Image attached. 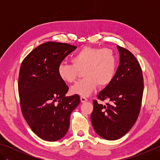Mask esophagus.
I'll list each match as a JSON object with an SVG mask.
<instances>
[{
    "label": "esophagus",
    "instance_id": "esophagus-1",
    "mask_svg": "<svg viewBox=\"0 0 160 160\" xmlns=\"http://www.w3.org/2000/svg\"><path fill=\"white\" fill-rule=\"evenodd\" d=\"M80 100H81V102H84L87 101V98H86L85 97L81 96V97H80Z\"/></svg>",
    "mask_w": 160,
    "mask_h": 160
}]
</instances>
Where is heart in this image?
<instances>
[{
  "label": "heart",
  "mask_w": 160,
  "mask_h": 160,
  "mask_svg": "<svg viewBox=\"0 0 160 160\" xmlns=\"http://www.w3.org/2000/svg\"><path fill=\"white\" fill-rule=\"evenodd\" d=\"M71 62L60 64L58 69L60 78L66 82L74 83L82 71L84 78L71 88V91L82 96H89L98 85L102 87L111 82L117 60L111 49L84 47L73 54Z\"/></svg>",
  "instance_id": "heart-1"
}]
</instances>
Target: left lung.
<instances>
[{"instance_id": "1", "label": "left lung", "mask_w": 160, "mask_h": 160, "mask_svg": "<svg viewBox=\"0 0 160 160\" xmlns=\"http://www.w3.org/2000/svg\"><path fill=\"white\" fill-rule=\"evenodd\" d=\"M120 64L111 82L98 95L106 105L93 100L91 120L96 133L107 140L123 137L136 122L140 111L144 80L140 63L127 49L118 45Z\"/></svg>"}]
</instances>
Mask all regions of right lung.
I'll list each match as a JSON object with an SVG mask.
<instances>
[{
    "label": "right lung",
    "instance_id": "add662e5",
    "mask_svg": "<svg viewBox=\"0 0 160 160\" xmlns=\"http://www.w3.org/2000/svg\"><path fill=\"white\" fill-rule=\"evenodd\" d=\"M76 48L47 42L32 51L20 65L18 87L22 113L44 140L55 142L66 135L71 112L80 102L79 95L65 96L69 87L58 72L62 61Z\"/></svg>",
    "mask_w": 160,
    "mask_h": 160
}]
</instances>
